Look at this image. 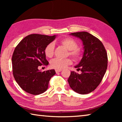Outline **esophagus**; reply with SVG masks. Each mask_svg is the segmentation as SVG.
Masks as SVG:
<instances>
[{
    "label": "esophagus",
    "instance_id": "34e87169",
    "mask_svg": "<svg viewBox=\"0 0 122 122\" xmlns=\"http://www.w3.org/2000/svg\"><path fill=\"white\" fill-rule=\"evenodd\" d=\"M61 71H62L61 69H56L55 70V71H56V73H59V72H60Z\"/></svg>",
    "mask_w": 122,
    "mask_h": 122
}]
</instances>
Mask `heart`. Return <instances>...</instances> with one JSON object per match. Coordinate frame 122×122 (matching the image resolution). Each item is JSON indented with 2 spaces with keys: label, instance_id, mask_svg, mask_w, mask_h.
Returning a JSON list of instances; mask_svg holds the SVG:
<instances>
[{
  "label": "heart",
  "instance_id": "heart-1",
  "mask_svg": "<svg viewBox=\"0 0 122 122\" xmlns=\"http://www.w3.org/2000/svg\"><path fill=\"white\" fill-rule=\"evenodd\" d=\"M60 44L69 50V55L73 57L75 60H78L81 58L82 52L77 48V44L76 41L71 38H64L60 41ZM55 45L53 42L49 43L45 48V54L47 57L51 58L54 53ZM72 60L71 58L65 59H54L51 61V66L56 69H62L67 66L71 65Z\"/></svg>",
  "mask_w": 122,
  "mask_h": 122
}]
</instances>
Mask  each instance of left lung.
Wrapping results in <instances>:
<instances>
[{"label": "left lung", "instance_id": "left-lung-1", "mask_svg": "<svg viewBox=\"0 0 122 122\" xmlns=\"http://www.w3.org/2000/svg\"><path fill=\"white\" fill-rule=\"evenodd\" d=\"M70 34L82 41L84 53L81 61L75 66L77 71H81V74L71 71L68 82L74 92L87 94L93 92L102 81L108 66L107 53L102 42L88 32Z\"/></svg>", "mask_w": 122, "mask_h": 122}]
</instances>
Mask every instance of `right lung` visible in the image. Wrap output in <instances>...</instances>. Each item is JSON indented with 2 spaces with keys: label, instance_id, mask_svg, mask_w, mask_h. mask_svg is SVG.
I'll use <instances>...</instances> for the list:
<instances>
[{
  "label": "right lung",
  "instance_id": "add662e5",
  "mask_svg": "<svg viewBox=\"0 0 122 122\" xmlns=\"http://www.w3.org/2000/svg\"><path fill=\"white\" fill-rule=\"evenodd\" d=\"M56 36L33 34L26 36L14 49L12 68L14 78L26 92L37 95L46 92L50 79L56 73L54 69L41 71L39 67L47 66L45 48Z\"/></svg>",
  "mask_w": 122,
  "mask_h": 122
}]
</instances>
